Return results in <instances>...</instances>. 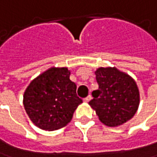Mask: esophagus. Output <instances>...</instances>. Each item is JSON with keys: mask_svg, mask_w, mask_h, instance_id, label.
I'll return each mask as SVG.
<instances>
[{"mask_svg": "<svg viewBox=\"0 0 157 157\" xmlns=\"http://www.w3.org/2000/svg\"><path fill=\"white\" fill-rule=\"evenodd\" d=\"M91 98H92L91 95H88V96H87L86 98H84V99H83V101H84V102H86V103H87V102H88V101L91 100Z\"/></svg>", "mask_w": 157, "mask_h": 157, "instance_id": "34e87169", "label": "esophagus"}]
</instances>
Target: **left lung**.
Segmentation results:
<instances>
[{"mask_svg":"<svg viewBox=\"0 0 157 157\" xmlns=\"http://www.w3.org/2000/svg\"><path fill=\"white\" fill-rule=\"evenodd\" d=\"M99 85L89 105L105 125L116 127L135 115L140 102L135 80L115 67H101L94 72Z\"/></svg>","mask_w":157,"mask_h":157,"instance_id":"1","label":"left lung"}]
</instances>
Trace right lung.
I'll use <instances>...</instances> for the list:
<instances>
[{
    "mask_svg": "<svg viewBox=\"0 0 157 157\" xmlns=\"http://www.w3.org/2000/svg\"><path fill=\"white\" fill-rule=\"evenodd\" d=\"M68 68L52 67L33 79L23 95V105L31 121L44 131L64 127L82 100L70 79Z\"/></svg>",
    "mask_w": 157,
    "mask_h": 157,
    "instance_id": "right-lung-1",
    "label": "right lung"
}]
</instances>
